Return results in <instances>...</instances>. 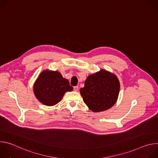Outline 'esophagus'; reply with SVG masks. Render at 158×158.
<instances>
[{
    "instance_id": "1",
    "label": "esophagus",
    "mask_w": 158,
    "mask_h": 158,
    "mask_svg": "<svg viewBox=\"0 0 158 158\" xmlns=\"http://www.w3.org/2000/svg\"><path fill=\"white\" fill-rule=\"evenodd\" d=\"M78 89H79V87L78 86H74V91H77Z\"/></svg>"
}]
</instances>
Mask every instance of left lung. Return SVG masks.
<instances>
[{
    "label": "left lung",
    "instance_id": "obj_1",
    "mask_svg": "<svg viewBox=\"0 0 158 158\" xmlns=\"http://www.w3.org/2000/svg\"><path fill=\"white\" fill-rule=\"evenodd\" d=\"M119 89L117 77L101 70L88 76L80 93L84 103L90 109L101 112L114 106L118 98Z\"/></svg>",
    "mask_w": 158,
    "mask_h": 158
}]
</instances>
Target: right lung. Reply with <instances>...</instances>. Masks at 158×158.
Here are the masks:
<instances>
[{"label": "right lung", "mask_w": 158, "mask_h": 158, "mask_svg": "<svg viewBox=\"0 0 158 158\" xmlns=\"http://www.w3.org/2000/svg\"><path fill=\"white\" fill-rule=\"evenodd\" d=\"M73 89L69 81L63 78L57 71L42 72L34 85V92L37 99L49 106L58 103L65 92L72 91Z\"/></svg>", "instance_id": "obj_1"}]
</instances>
